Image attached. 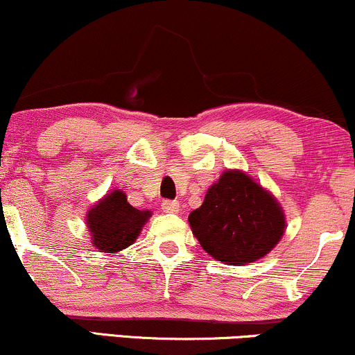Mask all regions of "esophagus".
Listing matches in <instances>:
<instances>
[{"label": "esophagus", "instance_id": "1", "mask_svg": "<svg viewBox=\"0 0 355 355\" xmlns=\"http://www.w3.org/2000/svg\"><path fill=\"white\" fill-rule=\"evenodd\" d=\"M161 207L164 212H173L174 214V212L179 211V202L178 201H162Z\"/></svg>", "mask_w": 355, "mask_h": 355}]
</instances>
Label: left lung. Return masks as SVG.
Listing matches in <instances>:
<instances>
[{
  "instance_id": "8db88e82",
  "label": "left lung",
  "mask_w": 355,
  "mask_h": 355,
  "mask_svg": "<svg viewBox=\"0 0 355 355\" xmlns=\"http://www.w3.org/2000/svg\"><path fill=\"white\" fill-rule=\"evenodd\" d=\"M199 244L224 264L264 257L284 234V212L269 193L241 171H226L189 214Z\"/></svg>"
}]
</instances>
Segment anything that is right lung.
<instances>
[{
  "label": "right lung",
  "mask_w": 355,
  "mask_h": 355,
  "mask_svg": "<svg viewBox=\"0 0 355 355\" xmlns=\"http://www.w3.org/2000/svg\"><path fill=\"white\" fill-rule=\"evenodd\" d=\"M149 218L151 212L132 207L126 194L116 189L87 212V227L99 252L116 254L135 243Z\"/></svg>",
  "instance_id": "add662e5"
}]
</instances>
